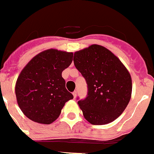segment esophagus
Segmentation results:
<instances>
[{
  "label": "esophagus",
  "mask_w": 154,
  "mask_h": 154,
  "mask_svg": "<svg viewBox=\"0 0 154 154\" xmlns=\"http://www.w3.org/2000/svg\"><path fill=\"white\" fill-rule=\"evenodd\" d=\"M77 92L76 91V90H75V91L73 92V95H74V98H76V97H77Z\"/></svg>",
  "instance_id": "esophagus-1"
}]
</instances>
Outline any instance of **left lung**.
I'll return each mask as SVG.
<instances>
[{
    "label": "left lung",
    "mask_w": 154,
    "mask_h": 154,
    "mask_svg": "<svg viewBox=\"0 0 154 154\" xmlns=\"http://www.w3.org/2000/svg\"><path fill=\"white\" fill-rule=\"evenodd\" d=\"M74 63L87 84V97L77 102L84 118L97 125L116 120L131 96V78L124 64L99 45L76 51Z\"/></svg>",
    "instance_id": "left-lung-1"
}]
</instances>
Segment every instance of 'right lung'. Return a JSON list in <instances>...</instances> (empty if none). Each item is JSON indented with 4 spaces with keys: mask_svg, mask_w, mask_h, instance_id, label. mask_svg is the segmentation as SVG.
<instances>
[{
    "mask_svg": "<svg viewBox=\"0 0 154 154\" xmlns=\"http://www.w3.org/2000/svg\"><path fill=\"white\" fill-rule=\"evenodd\" d=\"M73 54L46 50L35 56L23 69L15 93L20 109L30 120L51 124L60 116L66 102L74 98L61 76L72 62Z\"/></svg>",
    "mask_w": 154,
    "mask_h": 154,
    "instance_id": "add662e5",
    "label": "right lung"
}]
</instances>
